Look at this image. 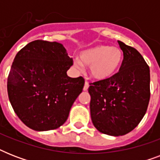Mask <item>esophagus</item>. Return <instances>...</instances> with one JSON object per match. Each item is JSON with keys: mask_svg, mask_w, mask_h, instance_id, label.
Returning a JSON list of instances; mask_svg holds the SVG:
<instances>
[{"mask_svg": "<svg viewBox=\"0 0 160 160\" xmlns=\"http://www.w3.org/2000/svg\"><path fill=\"white\" fill-rule=\"evenodd\" d=\"M89 86H90V85H89V83H88L87 81H85V85H84V89H83V90H87L88 88H89Z\"/></svg>", "mask_w": 160, "mask_h": 160, "instance_id": "obj_1", "label": "esophagus"}]
</instances>
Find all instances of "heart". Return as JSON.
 Returning a JSON list of instances; mask_svg holds the SVG:
<instances>
[{"mask_svg":"<svg viewBox=\"0 0 160 160\" xmlns=\"http://www.w3.org/2000/svg\"><path fill=\"white\" fill-rule=\"evenodd\" d=\"M123 60L121 50L116 46L98 45L80 54V61H75V67L82 70L83 65L90 66V75L98 80H105L116 73Z\"/></svg>","mask_w":160,"mask_h":160,"instance_id":"1","label":"heart"}]
</instances>
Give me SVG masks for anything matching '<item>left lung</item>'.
Instances as JSON below:
<instances>
[{"mask_svg":"<svg viewBox=\"0 0 160 160\" xmlns=\"http://www.w3.org/2000/svg\"><path fill=\"white\" fill-rule=\"evenodd\" d=\"M124 59L119 72L90 84V116L103 134L119 136L132 131L146 113L150 98L149 67L136 49L118 41Z\"/></svg>","mask_w":160,"mask_h":160,"instance_id":"left-lung-1","label":"left lung"}]
</instances>
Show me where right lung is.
<instances>
[{"mask_svg": "<svg viewBox=\"0 0 160 160\" xmlns=\"http://www.w3.org/2000/svg\"><path fill=\"white\" fill-rule=\"evenodd\" d=\"M73 65L62 44L37 41L21 49L7 79L11 105L19 119L36 131L61 126L82 92L85 80L70 78Z\"/></svg>", "mask_w": 160, "mask_h": 160, "instance_id": "right-lung-1", "label": "right lung"}]
</instances>
